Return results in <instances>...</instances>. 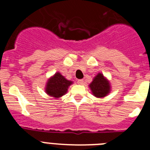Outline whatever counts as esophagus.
<instances>
[{"label": "esophagus", "mask_w": 150, "mask_h": 150, "mask_svg": "<svg viewBox=\"0 0 150 150\" xmlns=\"http://www.w3.org/2000/svg\"><path fill=\"white\" fill-rule=\"evenodd\" d=\"M77 83H78V84H79V85H83V79H78Z\"/></svg>", "instance_id": "1"}]
</instances>
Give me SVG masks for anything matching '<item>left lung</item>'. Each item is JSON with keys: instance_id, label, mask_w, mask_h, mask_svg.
I'll return each instance as SVG.
<instances>
[{"instance_id": "8db88e82", "label": "left lung", "mask_w": 150, "mask_h": 150, "mask_svg": "<svg viewBox=\"0 0 150 150\" xmlns=\"http://www.w3.org/2000/svg\"><path fill=\"white\" fill-rule=\"evenodd\" d=\"M91 93L96 98H103L107 96L111 91L110 81L102 73H98L93 78V80L88 85Z\"/></svg>"}]
</instances>
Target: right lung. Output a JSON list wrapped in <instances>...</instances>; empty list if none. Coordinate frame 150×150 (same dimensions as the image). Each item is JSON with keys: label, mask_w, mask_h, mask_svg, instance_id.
<instances>
[{"label": "right lung", "mask_w": 150, "mask_h": 150, "mask_svg": "<svg viewBox=\"0 0 150 150\" xmlns=\"http://www.w3.org/2000/svg\"><path fill=\"white\" fill-rule=\"evenodd\" d=\"M73 83V81L66 79L61 73L56 72L46 82L45 92L49 96L59 98L67 93L69 86Z\"/></svg>", "instance_id": "obj_1"}]
</instances>
